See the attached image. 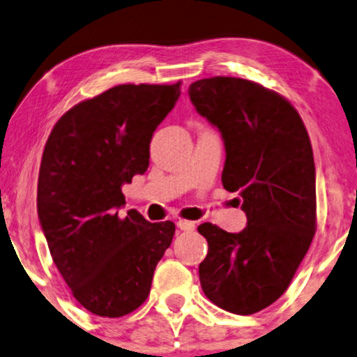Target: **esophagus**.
Instances as JSON below:
<instances>
[{
	"label": "esophagus",
	"mask_w": 357,
	"mask_h": 357,
	"mask_svg": "<svg viewBox=\"0 0 357 357\" xmlns=\"http://www.w3.org/2000/svg\"><path fill=\"white\" fill-rule=\"evenodd\" d=\"M177 227L182 229V231H185V232H193L195 229H197V226H195V222L187 221V219H178Z\"/></svg>",
	"instance_id": "34e87169"
}]
</instances>
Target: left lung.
Segmentation results:
<instances>
[{
    "label": "left lung",
    "mask_w": 357,
    "mask_h": 357,
    "mask_svg": "<svg viewBox=\"0 0 357 357\" xmlns=\"http://www.w3.org/2000/svg\"><path fill=\"white\" fill-rule=\"evenodd\" d=\"M188 96L226 146L222 185L238 193L247 227L204 222L199 282L213 304L250 315L284 294L317 229L315 164L304 121L291 102L231 76L195 81ZM238 199V198H237Z\"/></svg>",
    "instance_id": "1"
}]
</instances>
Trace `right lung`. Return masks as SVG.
Instances as JSON below:
<instances>
[{
    "label": "right lung",
    "mask_w": 357,
    "mask_h": 357,
    "mask_svg": "<svg viewBox=\"0 0 357 357\" xmlns=\"http://www.w3.org/2000/svg\"><path fill=\"white\" fill-rule=\"evenodd\" d=\"M180 84H120L66 112L48 136L37 209L48 248L75 299L99 317H123L148 299L175 234L130 209L121 187L144 174L149 143Z\"/></svg>",
    "instance_id": "1"
}]
</instances>
